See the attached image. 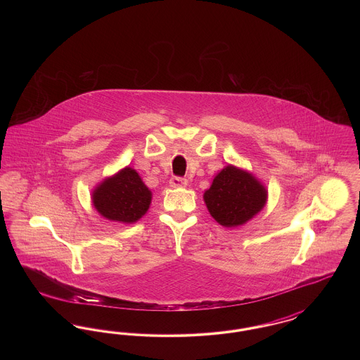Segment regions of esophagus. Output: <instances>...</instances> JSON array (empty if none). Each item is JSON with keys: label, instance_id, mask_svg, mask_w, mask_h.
<instances>
[{"label": "esophagus", "instance_id": "34e87169", "mask_svg": "<svg viewBox=\"0 0 360 360\" xmlns=\"http://www.w3.org/2000/svg\"><path fill=\"white\" fill-rule=\"evenodd\" d=\"M170 186L172 188H186L188 186V181L185 178H179V176H174L170 179Z\"/></svg>", "mask_w": 360, "mask_h": 360}]
</instances>
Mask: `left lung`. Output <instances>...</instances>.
I'll list each match as a JSON object with an SVG mask.
<instances>
[{
    "instance_id": "1",
    "label": "left lung",
    "mask_w": 360,
    "mask_h": 360,
    "mask_svg": "<svg viewBox=\"0 0 360 360\" xmlns=\"http://www.w3.org/2000/svg\"><path fill=\"white\" fill-rule=\"evenodd\" d=\"M269 191L252 172L225 166L210 188L204 201L210 216L223 226L235 228L248 223L266 206Z\"/></svg>"
}]
</instances>
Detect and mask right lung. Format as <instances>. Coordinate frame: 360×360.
<instances>
[{"label":"right lung","instance_id":"obj_1","mask_svg":"<svg viewBox=\"0 0 360 360\" xmlns=\"http://www.w3.org/2000/svg\"><path fill=\"white\" fill-rule=\"evenodd\" d=\"M153 193L132 167L105 178L91 191V204L106 220L121 224L139 221L150 209Z\"/></svg>","mask_w":360,"mask_h":360}]
</instances>
